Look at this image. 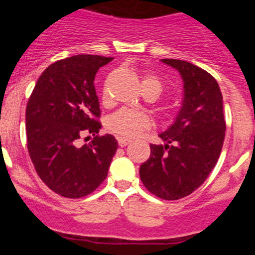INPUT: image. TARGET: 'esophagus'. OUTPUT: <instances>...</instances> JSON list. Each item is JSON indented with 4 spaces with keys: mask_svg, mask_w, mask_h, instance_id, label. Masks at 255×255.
Masks as SVG:
<instances>
[{
    "mask_svg": "<svg viewBox=\"0 0 255 255\" xmlns=\"http://www.w3.org/2000/svg\"><path fill=\"white\" fill-rule=\"evenodd\" d=\"M118 141H119V145L121 146V147H125V146L130 144L131 140L130 139H126V137H124V136H119Z\"/></svg>",
    "mask_w": 255,
    "mask_h": 255,
    "instance_id": "34e87169",
    "label": "esophagus"
}]
</instances>
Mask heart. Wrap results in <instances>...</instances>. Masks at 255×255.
<instances>
[{"mask_svg":"<svg viewBox=\"0 0 255 255\" xmlns=\"http://www.w3.org/2000/svg\"><path fill=\"white\" fill-rule=\"evenodd\" d=\"M142 85H152V86L156 87L158 92L162 91V83L154 75H145L141 81V86ZM104 101H107V93H104ZM150 125L151 120L146 114L129 109L116 111L108 120V128L114 133L126 137L139 135L142 130L150 127Z\"/></svg>","mask_w":255,"mask_h":255,"instance_id":"heart-1","label":"heart"}]
</instances>
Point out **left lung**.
Returning a JSON list of instances; mask_svg holds the SVG:
<instances>
[{
  "mask_svg": "<svg viewBox=\"0 0 255 255\" xmlns=\"http://www.w3.org/2000/svg\"><path fill=\"white\" fill-rule=\"evenodd\" d=\"M180 73L183 98L172 124L151 144V156L140 165V178L152 194L177 200L200 187L215 168L225 136L223 97L216 79L195 64L163 58Z\"/></svg>",
  "mask_w": 255,
  "mask_h": 255,
  "instance_id": "left-lung-1",
  "label": "left lung"
}]
</instances>
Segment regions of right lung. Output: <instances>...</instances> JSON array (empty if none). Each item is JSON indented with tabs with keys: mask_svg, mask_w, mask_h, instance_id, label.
I'll use <instances>...</instances> for the list:
<instances>
[{
	"mask_svg": "<svg viewBox=\"0 0 255 255\" xmlns=\"http://www.w3.org/2000/svg\"><path fill=\"white\" fill-rule=\"evenodd\" d=\"M113 57L77 55L56 61L42 73L26 107L28 153L37 174L51 191L77 199L92 193L107 177L118 150L111 134L77 145L102 125L95 89L98 69Z\"/></svg>",
	"mask_w": 255,
	"mask_h": 255,
	"instance_id": "1",
	"label": "right lung"
}]
</instances>
